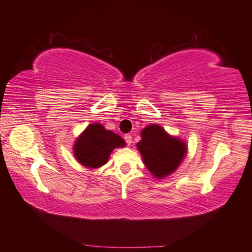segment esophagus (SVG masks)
<instances>
[{"mask_svg":"<svg viewBox=\"0 0 252 252\" xmlns=\"http://www.w3.org/2000/svg\"><path fill=\"white\" fill-rule=\"evenodd\" d=\"M125 140H126V142L127 146H131V143H132V136H131L130 134H126V135H125Z\"/></svg>","mask_w":252,"mask_h":252,"instance_id":"obj_1","label":"esophagus"}]
</instances>
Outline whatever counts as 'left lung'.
<instances>
[{
	"label": "left lung",
	"mask_w": 252,
	"mask_h": 252,
	"mask_svg": "<svg viewBox=\"0 0 252 252\" xmlns=\"http://www.w3.org/2000/svg\"><path fill=\"white\" fill-rule=\"evenodd\" d=\"M142 160L155 178L162 179L177 170L187 153V144L169 135L159 125H150L141 131V141L136 143Z\"/></svg>",
	"instance_id": "left-lung-1"
}]
</instances>
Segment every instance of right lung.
<instances>
[{
  "label": "right lung",
  "instance_id": "obj_1",
  "mask_svg": "<svg viewBox=\"0 0 252 252\" xmlns=\"http://www.w3.org/2000/svg\"><path fill=\"white\" fill-rule=\"evenodd\" d=\"M126 147V141L120 135L100 123L89 126L79 135L73 146V153L79 163L84 167L96 169L105 164L116 148Z\"/></svg>",
  "mask_w": 252,
  "mask_h": 252
}]
</instances>
